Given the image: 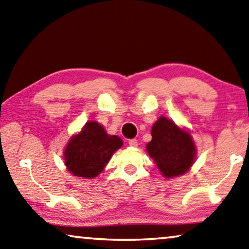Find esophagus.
Wrapping results in <instances>:
<instances>
[{
  "label": "esophagus",
  "instance_id": "esophagus-1",
  "mask_svg": "<svg viewBox=\"0 0 249 249\" xmlns=\"http://www.w3.org/2000/svg\"><path fill=\"white\" fill-rule=\"evenodd\" d=\"M128 144H129V146L136 147L137 145H139V142H137V140H136V139H132V140H129V141H128Z\"/></svg>",
  "mask_w": 249,
  "mask_h": 249
}]
</instances>
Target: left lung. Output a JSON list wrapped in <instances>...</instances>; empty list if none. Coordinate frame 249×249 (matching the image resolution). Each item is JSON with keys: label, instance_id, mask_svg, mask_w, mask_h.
I'll list each match as a JSON object with an SVG mask.
<instances>
[{"label": "left lung", "instance_id": "8db88e82", "mask_svg": "<svg viewBox=\"0 0 249 249\" xmlns=\"http://www.w3.org/2000/svg\"><path fill=\"white\" fill-rule=\"evenodd\" d=\"M152 141L146 145L148 155L165 178L178 177L190 169L196 157L191 135L172 121L160 117L152 127Z\"/></svg>", "mask_w": 249, "mask_h": 249}]
</instances>
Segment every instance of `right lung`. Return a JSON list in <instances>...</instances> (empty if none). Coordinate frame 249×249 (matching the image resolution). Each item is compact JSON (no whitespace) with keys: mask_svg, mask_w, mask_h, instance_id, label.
<instances>
[{"mask_svg":"<svg viewBox=\"0 0 249 249\" xmlns=\"http://www.w3.org/2000/svg\"><path fill=\"white\" fill-rule=\"evenodd\" d=\"M122 145L120 137L107 134L97 122H89L66 146L65 164L73 176L92 179L103 171Z\"/></svg>","mask_w":249,"mask_h":249,"instance_id":"right-lung-1","label":"right lung"}]
</instances>
